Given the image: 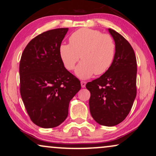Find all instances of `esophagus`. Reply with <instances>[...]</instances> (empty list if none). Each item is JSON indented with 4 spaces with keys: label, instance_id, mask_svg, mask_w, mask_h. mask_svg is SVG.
Listing matches in <instances>:
<instances>
[{
    "label": "esophagus",
    "instance_id": "obj_1",
    "mask_svg": "<svg viewBox=\"0 0 156 156\" xmlns=\"http://www.w3.org/2000/svg\"><path fill=\"white\" fill-rule=\"evenodd\" d=\"M80 85H81L82 88H85V87H86V81H81V82H80Z\"/></svg>",
    "mask_w": 156,
    "mask_h": 156
}]
</instances>
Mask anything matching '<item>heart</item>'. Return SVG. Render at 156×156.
<instances>
[{"label": "heart", "mask_w": 156, "mask_h": 156, "mask_svg": "<svg viewBox=\"0 0 156 156\" xmlns=\"http://www.w3.org/2000/svg\"><path fill=\"white\" fill-rule=\"evenodd\" d=\"M70 43H62L59 54L65 67L71 70L77 66L76 75L81 79L93 74L102 75L111 68L115 53V43L108 34L90 28H81L70 37Z\"/></svg>", "instance_id": "1"}]
</instances>
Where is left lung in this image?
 I'll list each match as a JSON object with an SVG mask.
<instances>
[{"mask_svg": "<svg viewBox=\"0 0 156 156\" xmlns=\"http://www.w3.org/2000/svg\"><path fill=\"white\" fill-rule=\"evenodd\" d=\"M108 32L115 43L111 68L100 78L88 82L90 112L100 125L114 126L128 115L136 96L137 62L128 41L113 29Z\"/></svg>", "mask_w": 156, "mask_h": 156, "instance_id": "left-lung-1", "label": "left lung"}]
</instances>
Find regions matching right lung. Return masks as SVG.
Instances as JSON below:
<instances>
[{
	"mask_svg": "<svg viewBox=\"0 0 156 156\" xmlns=\"http://www.w3.org/2000/svg\"><path fill=\"white\" fill-rule=\"evenodd\" d=\"M68 28L48 30L32 39L20 61V91L36 125L58 126L66 119L70 100L80 90V80L64 66L59 47Z\"/></svg>",
	"mask_w": 156,
	"mask_h": 156,
	"instance_id": "right-lung-1",
	"label": "right lung"
}]
</instances>
